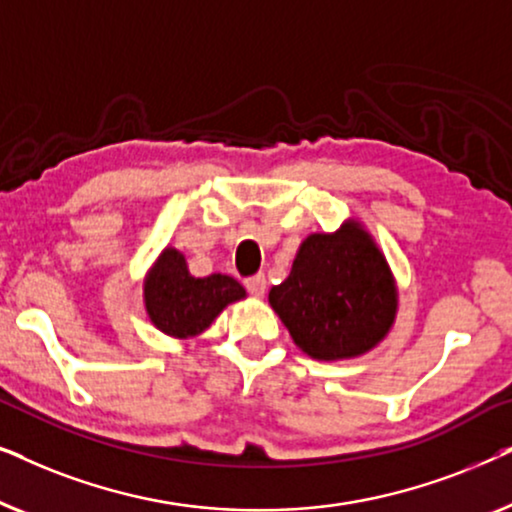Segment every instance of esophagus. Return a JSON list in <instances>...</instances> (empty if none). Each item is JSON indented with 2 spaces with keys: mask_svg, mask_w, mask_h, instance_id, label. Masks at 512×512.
Segmentation results:
<instances>
[{
  "mask_svg": "<svg viewBox=\"0 0 512 512\" xmlns=\"http://www.w3.org/2000/svg\"><path fill=\"white\" fill-rule=\"evenodd\" d=\"M244 286H247V291L251 293V296L261 298L263 293H265V286H268V282H265V275H261V272H258V275L244 279Z\"/></svg>",
  "mask_w": 512,
  "mask_h": 512,
  "instance_id": "obj_1",
  "label": "esophagus"
}]
</instances>
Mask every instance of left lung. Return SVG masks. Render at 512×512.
<instances>
[{
	"label": "left lung",
	"instance_id": "8db88e82",
	"mask_svg": "<svg viewBox=\"0 0 512 512\" xmlns=\"http://www.w3.org/2000/svg\"><path fill=\"white\" fill-rule=\"evenodd\" d=\"M270 305L312 359L335 361L373 349L394 324L396 289L387 261L359 223L300 244L291 275Z\"/></svg>",
	"mask_w": 512,
	"mask_h": 512
}]
</instances>
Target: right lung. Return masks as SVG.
Instances as JSON below:
<instances>
[{"label":"right lung","mask_w":512,"mask_h":512,"mask_svg":"<svg viewBox=\"0 0 512 512\" xmlns=\"http://www.w3.org/2000/svg\"><path fill=\"white\" fill-rule=\"evenodd\" d=\"M244 298V289L228 275L205 279L188 272L177 249H165L144 284L146 312L172 338H191L205 331L223 307Z\"/></svg>","instance_id":"1"}]
</instances>
